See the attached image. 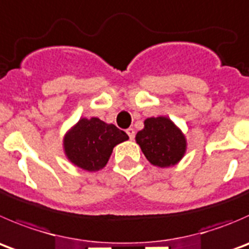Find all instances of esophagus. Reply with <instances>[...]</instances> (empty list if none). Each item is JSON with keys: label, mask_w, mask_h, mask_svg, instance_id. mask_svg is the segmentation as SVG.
<instances>
[{"label": "esophagus", "mask_w": 249, "mask_h": 249, "mask_svg": "<svg viewBox=\"0 0 249 249\" xmlns=\"http://www.w3.org/2000/svg\"><path fill=\"white\" fill-rule=\"evenodd\" d=\"M126 134L129 135V137H130V140H132L135 137V130L132 129V127H129V129L126 130Z\"/></svg>", "instance_id": "obj_1"}]
</instances>
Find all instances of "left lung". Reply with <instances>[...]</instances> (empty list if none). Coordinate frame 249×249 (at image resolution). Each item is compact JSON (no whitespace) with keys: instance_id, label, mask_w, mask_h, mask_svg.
I'll return each instance as SVG.
<instances>
[{"instance_id":"8db88e82","label":"left lung","mask_w":249,"mask_h":249,"mask_svg":"<svg viewBox=\"0 0 249 249\" xmlns=\"http://www.w3.org/2000/svg\"><path fill=\"white\" fill-rule=\"evenodd\" d=\"M136 142L148 161L160 168L178 163L186 151L185 136L165 117L144 120V129L137 132Z\"/></svg>"}]
</instances>
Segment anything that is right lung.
Returning a JSON list of instances; mask_svg holds the SVG:
<instances>
[{
  "label": "right lung",
  "mask_w": 249,
  "mask_h": 249,
  "mask_svg": "<svg viewBox=\"0 0 249 249\" xmlns=\"http://www.w3.org/2000/svg\"><path fill=\"white\" fill-rule=\"evenodd\" d=\"M129 139L126 132L98 118L79 120L64 137V149L71 163L89 171L102 169L113 148Z\"/></svg>",
  "instance_id": "right-lung-1"
}]
</instances>
